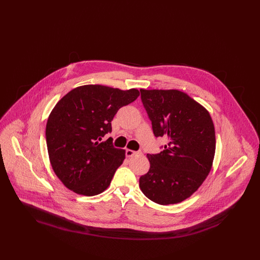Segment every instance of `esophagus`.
Returning <instances> with one entry per match:
<instances>
[{"instance_id":"34e87169","label":"esophagus","mask_w":260,"mask_h":260,"mask_svg":"<svg viewBox=\"0 0 260 260\" xmlns=\"http://www.w3.org/2000/svg\"><path fill=\"white\" fill-rule=\"evenodd\" d=\"M141 152L140 151H134V150H129V149H126L125 150V156L126 157H133V156H135V155H137V154H140Z\"/></svg>"}]
</instances>
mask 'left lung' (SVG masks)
Instances as JSON below:
<instances>
[{"label": "left lung", "mask_w": 260, "mask_h": 260, "mask_svg": "<svg viewBox=\"0 0 260 260\" xmlns=\"http://www.w3.org/2000/svg\"><path fill=\"white\" fill-rule=\"evenodd\" d=\"M156 137H168L161 153L147 154L148 173L139 178L142 193L160 205L190 197L208 176L215 152L210 113L176 89H140Z\"/></svg>", "instance_id": "obj_1"}]
</instances>
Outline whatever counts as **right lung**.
<instances>
[{
  "instance_id": "1",
  "label": "right lung",
  "mask_w": 260,
  "mask_h": 260,
  "mask_svg": "<svg viewBox=\"0 0 260 260\" xmlns=\"http://www.w3.org/2000/svg\"><path fill=\"white\" fill-rule=\"evenodd\" d=\"M139 95L100 85L76 87L54 106L46 126L50 164L62 183L75 193L94 196L110 185L123 164L124 150L102 137L112 132L118 110Z\"/></svg>"
}]
</instances>
